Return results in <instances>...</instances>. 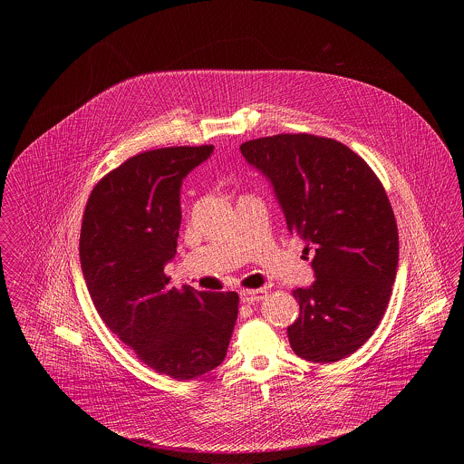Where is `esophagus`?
<instances>
[{
	"label": "esophagus",
	"mask_w": 464,
	"mask_h": 464,
	"mask_svg": "<svg viewBox=\"0 0 464 464\" xmlns=\"http://www.w3.org/2000/svg\"><path fill=\"white\" fill-rule=\"evenodd\" d=\"M265 296L266 289H243L241 291L243 304H256V302H261Z\"/></svg>",
	"instance_id": "obj_1"
}]
</instances>
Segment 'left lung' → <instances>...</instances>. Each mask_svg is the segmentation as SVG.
I'll list each match as a JSON object with an SVG mask.
<instances>
[{
    "label": "left lung",
    "instance_id": "left-lung-1",
    "mask_svg": "<svg viewBox=\"0 0 464 464\" xmlns=\"http://www.w3.org/2000/svg\"><path fill=\"white\" fill-rule=\"evenodd\" d=\"M267 179L287 230L314 254L316 280L293 291L300 316L287 327L293 352L335 362L379 327L393 291L398 230L372 168L344 144L309 133H280L241 144Z\"/></svg>",
    "mask_w": 464,
    "mask_h": 464
}]
</instances>
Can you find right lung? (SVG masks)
I'll return each mask as SVG.
<instances>
[{
	"instance_id": "add662e5",
	"label": "right lung",
	"mask_w": 464,
	"mask_h": 464,
	"mask_svg": "<svg viewBox=\"0 0 464 464\" xmlns=\"http://www.w3.org/2000/svg\"><path fill=\"white\" fill-rule=\"evenodd\" d=\"M214 146L139 153L103 177L87 199L80 263L91 300L137 357L159 373L191 381L219 366L239 296L169 285L177 254L180 188Z\"/></svg>"
}]
</instances>
